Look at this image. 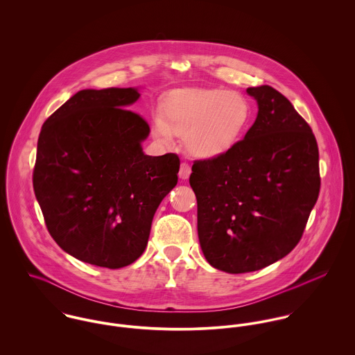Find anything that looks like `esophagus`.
Here are the masks:
<instances>
[{"label": "esophagus", "mask_w": 355, "mask_h": 355, "mask_svg": "<svg viewBox=\"0 0 355 355\" xmlns=\"http://www.w3.org/2000/svg\"><path fill=\"white\" fill-rule=\"evenodd\" d=\"M190 173H191V168H190V165L187 164V162H182V165H180V171H179V178L180 179H189V176H190Z\"/></svg>", "instance_id": "obj_1"}]
</instances>
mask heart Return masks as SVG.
Masks as SVG:
<instances>
[{
    "instance_id": "b5f03b06",
    "label": "heart",
    "mask_w": 355,
    "mask_h": 355,
    "mask_svg": "<svg viewBox=\"0 0 355 355\" xmlns=\"http://www.w3.org/2000/svg\"><path fill=\"white\" fill-rule=\"evenodd\" d=\"M250 103L241 93L223 89H194L172 94L154 117L152 134L162 145L173 134L184 137L186 148L200 158L228 152L250 120Z\"/></svg>"
}]
</instances>
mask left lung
Listing matches in <instances>:
<instances>
[{
    "mask_svg": "<svg viewBox=\"0 0 355 355\" xmlns=\"http://www.w3.org/2000/svg\"><path fill=\"white\" fill-rule=\"evenodd\" d=\"M258 114L228 152L193 165L198 238L207 262L228 273L262 269L301 241L320 193L318 146L293 103L249 87Z\"/></svg>",
    "mask_w": 355,
    "mask_h": 355,
    "instance_id": "1",
    "label": "left lung"
}]
</instances>
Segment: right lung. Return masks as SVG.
<instances>
[{"mask_svg": "<svg viewBox=\"0 0 355 355\" xmlns=\"http://www.w3.org/2000/svg\"><path fill=\"white\" fill-rule=\"evenodd\" d=\"M137 89L80 90L44 123L33 186L46 228L72 257L109 269L146 249L153 216L176 186L175 153L142 152L149 124Z\"/></svg>", "mask_w": 355, "mask_h": 355, "instance_id": "obj_1", "label": "right lung"}]
</instances>
